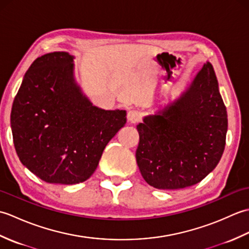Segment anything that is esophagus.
<instances>
[{"instance_id": "34e87169", "label": "esophagus", "mask_w": 249, "mask_h": 249, "mask_svg": "<svg viewBox=\"0 0 249 249\" xmlns=\"http://www.w3.org/2000/svg\"><path fill=\"white\" fill-rule=\"evenodd\" d=\"M140 119H141V115L138 111H136V110L128 111L127 121L130 122V123H137V122L140 121Z\"/></svg>"}]
</instances>
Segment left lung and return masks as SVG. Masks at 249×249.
<instances>
[{"label": "left lung", "mask_w": 249, "mask_h": 249, "mask_svg": "<svg viewBox=\"0 0 249 249\" xmlns=\"http://www.w3.org/2000/svg\"><path fill=\"white\" fill-rule=\"evenodd\" d=\"M136 160L158 189L193 186L212 172L226 144L228 116L217 78L206 62L181 95L137 125Z\"/></svg>", "instance_id": "left-lung-1"}]
</instances>
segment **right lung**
<instances>
[{
    "instance_id": "1",
    "label": "right lung",
    "mask_w": 249,
    "mask_h": 249,
    "mask_svg": "<svg viewBox=\"0 0 249 249\" xmlns=\"http://www.w3.org/2000/svg\"><path fill=\"white\" fill-rule=\"evenodd\" d=\"M75 56L51 52L32 63L10 113L22 165L52 184H78L96 170L108 142L126 124L125 110L93 106L75 79Z\"/></svg>"
}]
</instances>
